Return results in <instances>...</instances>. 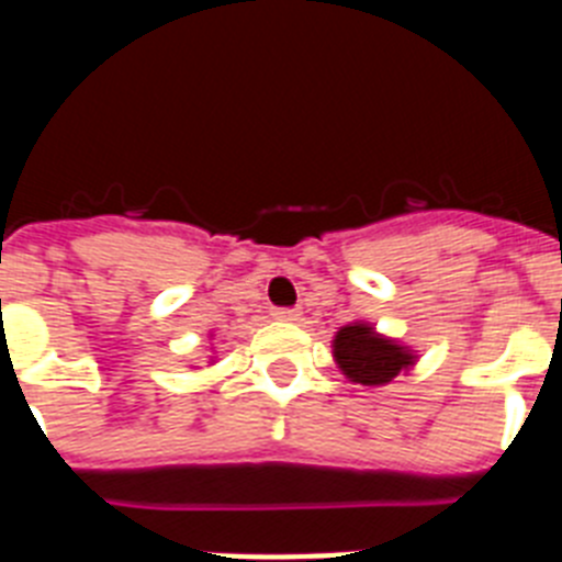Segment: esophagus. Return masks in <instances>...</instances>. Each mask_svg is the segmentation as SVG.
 <instances>
[{
	"mask_svg": "<svg viewBox=\"0 0 562 562\" xmlns=\"http://www.w3.org/2000/svg\"><path fill=\"white\" fill-rule=\"evenodd\" d=\"M272 317H276V321H284V324H295L297 317H301V312H297V310H276V312H272Z\"/></svg>",
	"mask_w": 562,
	"mask_h": 562,
	"instance_id": "34e87169",
	"label": "esophagus"
}]
</instances>
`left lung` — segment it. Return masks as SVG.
<instances>
[{
	"label": "left lung",
	"instance_id": "obj_1",
	"mask_svg": "<svg viewBox=\"0 0 562 562\" xmlns=\"http://www.w3.org/2000/svg\"><path fill=\"white\" fill-rule=\"evenodd\" d=\"M331 355L346 380L360 385H389L394 376L408 371L416 362V355L408 346L380 335L366 321L340 326L331 340Z\"/></svg>",
	"mask_w": 562,
	"mask_h": 562
}]
</instances>
